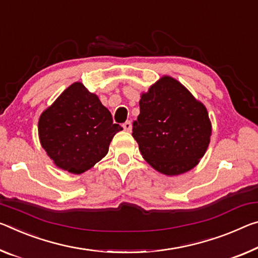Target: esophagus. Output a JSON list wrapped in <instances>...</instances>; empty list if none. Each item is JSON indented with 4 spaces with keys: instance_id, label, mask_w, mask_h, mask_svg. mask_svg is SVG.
<instances>
[{
    "instance_id": "obj_1",
    "label": "esophagus",
    "mask_w": 258,
    "mask_h": 258,
    "mask_svg": "<svg viewBox=\"0 0 258 258\" xmlns=\"http://www.w3.org/2000/svg\"><path fill=\"white\" fill-rule=\"evenodd\" d=\"M122 128H124V131H126V132H131V130H132V122L130 120L125 121L124 124H122Z\"/></svg>"
}]
</instances>
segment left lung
Listing matches in <instances>:
<instances>
[{"mask_svg":"<svg viewBox=\"0 0 258 258\" xmlns=\"http://www.w3.org/2000/svg\"><path fill=\"white\" fill-rule=\"evenodd\" d=\"M140 114L132 136L151 167L165 175H179L199 164L212 132L206 105L170 76L141 94Z\"/></svg>","mask_w":258,"mask_h":258,"instance_id":"left-lung-1","label":"left lung"}]
</instances>
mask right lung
<instances>
[{
  "mask_svg": "<svg viewBox=\"0 0 258 258\" xmlns=\"http://www.w3.org/2000/svg\"><path fill=\"white\" fill-rule=\"evenodd\" d=\"M121 130L99 96L79 81L41 113L38 124L40 144L48 156L57 167L73 174L84 173L100 162Z\"/></svg>",
  "mask_w": 258,
  "mask_h": 258,
  "instance_id": "1",
  "label": "right lung"
}]
</instances>
